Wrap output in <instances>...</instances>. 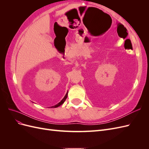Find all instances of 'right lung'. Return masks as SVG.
<instances>
[{"label": "right lung", "mask_w": 149, "mask_h": 149, "mask_svg": "<svg viewBox=\"0 0 149 149\" xmlns=\"http://www.w3.org/2000/svg\"><path fill=\"white\" fill-rule=\"evenodd\" d=\"M67 96H68V92H67V93L66 94V95L65 96V97H63V100L59 102V103H58L57 104H56V105H55V106H52V107H53V108H55V107H58V106H61V104H63L64 103V102L65 101V100H66V99L67 98Z\"/></svg>", "instance_id": "add662e5"}]
</instances>
